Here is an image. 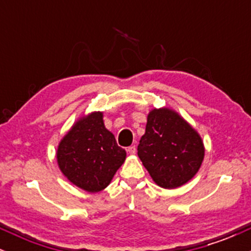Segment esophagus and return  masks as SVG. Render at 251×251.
<instances>
[{
    "label": "esophagus",
    "instance_id": "obj_1",
    "mask_svg": "<svg viewBox=\"0 0 251 251\" xmlns=\"http://www.w3.org/2000/svg\"><path fill=\"white\" fill-rule=\"evenodd\" d=\"M127 152L129 154H134L135 153V146L134 145L129 146V148H127Z\"/></svg>",
    "mask_w": 251,
    "mask_h": 251
}]
</instances>
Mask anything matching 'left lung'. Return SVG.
Masks as SVG:
<instances>
[{
	"label": "left lung",
	"instance_id": "left-lung-1",
	"mask_svg": "<svg viewBox=\"0 0 251 251\" xmlns=\"http://www.w3.org/2000/svg\"><path fill=\"white\" fill-rule=\"evenodd\" d=\"M204 153L201 135L177 112L169 107L150 111L138 155L158 186L176 189L188 183L200 170Z\"/></svg>",
	"mask_w": 251,
	"mask_h": 251
}]
</instances>
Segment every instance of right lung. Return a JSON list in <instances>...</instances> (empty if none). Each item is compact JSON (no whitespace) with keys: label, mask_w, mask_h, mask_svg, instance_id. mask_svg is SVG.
<instances>
[{"label":"right lung","mask_w":251,"mask_h":251,"mask_svg":"<svg viewBox=\"0 0 251 251\" xmlns=\"http://www.w3.org/2000/svg\"><path fill=\"white\" fill-rule=\"evenodd\" d=\"M126 159L112 132L105 127L102 112L79 118L59 143L56 160L60 170L77 188L96 194L107 188Z\"/></svg>","instance_id":"obj_1"}]
</instances>
